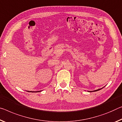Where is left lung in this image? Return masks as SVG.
I'll return each instance as SVG.
<instances>
[{
  "label": "left lung",
  "mask_w": 122,
  "mask_h": 122,
  "mask_svg": "<svg viewBox=\"0 0 122 122\" xmlns=\"http://www.w3.org/2000/svg\"><path fill=\"white\" fill-rule=\"evenodd\" d=\"M101 89H102V88H100V89H98V90H96L93 91H89V92H96V91H99V90H101Z\"/></svg>",
  "instance_id": "8db88e82"
}]
</instances>
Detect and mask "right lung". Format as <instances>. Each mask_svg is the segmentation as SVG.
<instances>
[{"label": "right lung", "instance_id": "1", "mask_svg": "<svg viewBox=\"0 0 122 122\" xmlns=\"http://www.w3.org/2000/svg\"><path fill=\"white\" fill-rule=\"evenodd\" d=\"M41 91H37V92H31V91H28V92H39Z\"/></svg>", "mask_w": 122, "mask_h": 122}]
</instances>
